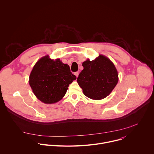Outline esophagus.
Here are the masks:
<instances>
[{
  "instance_id": "esophagus-1",
  "label": "esophagus",
  "mask_w": 154,
  "mask_h": 154,
  "mask_svg": "<svg viewBox=\"0 0 154 154\" xmlns=\"http://www.w3.org/2000/svg\"><path fill=\"white\" fill-rule=\"evenodd\" d=\"M74 74H75V75L77 77L78 75H79V72H75L74 73Z\"/></svg>"
}]
</instances>
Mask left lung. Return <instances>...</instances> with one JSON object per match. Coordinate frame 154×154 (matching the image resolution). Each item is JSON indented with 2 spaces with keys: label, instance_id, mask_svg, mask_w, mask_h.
Returning <instances> with one entry per match:
<instances>
[{
  "label": "left lung",
  "instance_id": "1",
  "mask_svg": "<svg viewBox=\"0 0 154 154\" xmlns=\"http://www.w3.org/2000/svg\"><path fill=\"white\" fill-rule=\"evenodd\" d=\"M83 69L77 79L86 97L101 100L108 96L118 82V73L113 63L108 57L99 55L94 60L83 62Z\"/></svg>",
  "mask_w": 154,
  "mask_h": 154
}]
</instances>
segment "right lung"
I'll list each match as a JSON object with an SVG mask.
<instances>
[{
    "label": "right lung",
    "instance_id": "right-lung-1",
    "mask_svg": "<svg viewBox=\"0 0 154 154\" xmlns=\"http://www.w3.org/2000/svg\"><path fill=\"white\" fill-rule=\"evenodd\" d=\"M75 79L68 64H64L59 58L54 60L46 55L34 65L29 82L38 100L52 104L62 99L69 85Z\"/></svg>",
    "mask_w": 154,
    "mask_h": 154
}]
</instances>
